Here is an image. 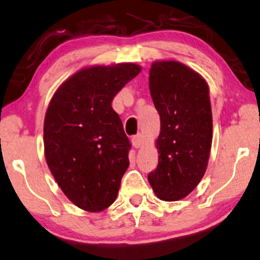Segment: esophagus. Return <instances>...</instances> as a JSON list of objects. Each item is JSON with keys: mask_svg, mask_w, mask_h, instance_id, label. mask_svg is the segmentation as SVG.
<instances>
[{"mask_svg": "<svg viewBox=\"0 0 260 260\" xmlns=\"http://www.w3.org/2000/svg\"><path fill=\"white\" fill-rule=\"evenodd\" d=\"M132 145H133V147L135 148H140L142 147V145H144V137H142V134H137L134 135L133 138H132Z\"/></svg>", "mask_w": 260, "mask_h": 260, "instance_id": "1", "label": "esophagus"}]
</instances>
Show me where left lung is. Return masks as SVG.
Returning a JSON list of instances; mask_svg holds the SVG:
<instances>
[{"label": "left lung", "mask_w": 260, "mask_h": 260, "mask_svg": "<svg viewBox=\"0 0 260 260\" xmlns=\"http://www.w3.org/2000/svg\"><path fill=\"white\" fill-rule=\"evenodd\" d=\"M149 90L160 115L159 162L148 181L159 199L188 196L206 171L212 145V111L207 82L177 61L153 62Z\"/></svg>", "instance_id": "8db88e82"}]
</instances>
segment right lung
<instances>
[{"label": "right lung", "instance_id": "add662e5", "mask_svg": "<svg viewBox=\"0 0 260 260\" xmlns=\"http://www.w3.org/2000/svg\"><path fill=\"white\" fill-rule=\"evenodd\" d=\"M140 71L135 63L81 69L50 100L43 126L46 161L62 192L82 210L104 211L118 196L131 142L112 101Z\"/></svg>", "mask_w": 260, "mask_h": 260}]
</instances>
